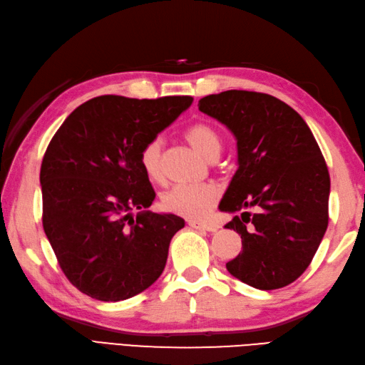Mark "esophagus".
<instances>
[{"instance_id":"obj_1","label":"esophagus","mask_w":365,"mask_h":365,"mask_svg":"<svg viewBox=\"0 0 365 365\" xmlns=\"http://www.w3.org/2000/svg\"><path fill=\"white\" fill-rule=\"evenodd\" d=\"M189 227L195 228V230H203V232H215L219 227L214 224H207V222H200V220H189L187 222Z\"/></svg>"}]
</instances>
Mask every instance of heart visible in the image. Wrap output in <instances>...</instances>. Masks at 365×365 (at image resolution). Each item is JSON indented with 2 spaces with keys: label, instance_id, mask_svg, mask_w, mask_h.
Returning <instances> with one entry per match:
<instances>
[{
  "label": "heart",
  "instance_id": "b5f03b06",
  "mask_svg": "<svg viewBox=\"0 0 365 365\" xmlns=\"http://www.w3.org/2000/svg\"><path fill=\"white\" fill-rule=\"evenodd\" d=\"M187 143L207 160H215L222 151L219 130L206 121H197L184 132ZM140 165L146 178L153 182L162 181V143L154 138L141 148ZM219 190L211 184L176 185L162 195L163 211L181 215L185 219H202L217 203Z\"/></svg>",
  "mask_w": 365,
  "mask_h": 365
}]
</instances>
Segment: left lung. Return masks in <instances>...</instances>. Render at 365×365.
<instances>
[{"label": "left lung", "instance_id": "left-lung-1", "mask_svg": "<svg viewBox=\"0 0 365 365\" xmlns=\"http://www.w3.org/2000/svg\"><path fill=\"white\" fill-rule=\"evenodd\" d=\"M198 108L237 145V170L219 205L242 211L225 225L242 240L228 272L258 289L289 285L309 267L329 220L331 180L314 133L297 111L263 93L230 89L200 99Z\"/></svg>", "mask_w": 365, "mask_h": 365}]
</instances>
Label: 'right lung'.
I'll list each match as a JSON object with an SVG mask.
<instances>
[{"label": "right lung", "mask_w": 365, "mask_h": 365, "mask_svg": "<svg viewBox=\"0 0 365 365\" xmlns=\"http://www.w3.org/2000/svg\"><path fill=\"white\" fill-rule=\"evenodd\" d=\"M192 101L99 96L73 110L51 138L41 165L42 225L81 293L124 301L160 277L184 219L146 211L155 192L140 151ZM132 209L140 211L137 218Z\"/></svg>", "instance_id": "obj_1"}]
</instances>
